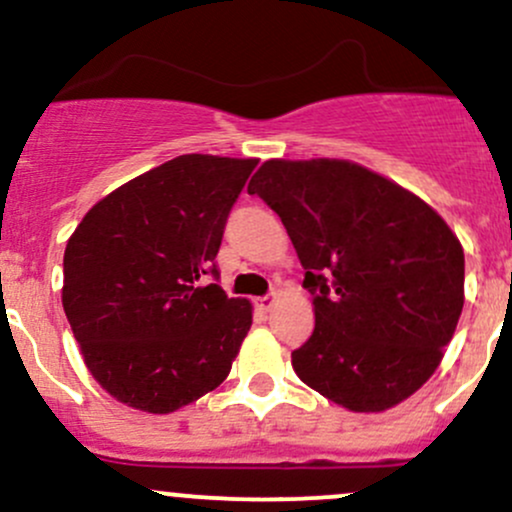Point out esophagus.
<instances>
[{"label": "esophagus", "mask_w": 512, "mask_h": 512, "mask_svg": "<svg viewBox=\"0 0 512 512\" xmlns=\"http://www.w3.org/2000/svg\"><path fill=\"white\" fill-rule=\"evenodd\" d=\"M274 301H277V294H272V296H260V299H255V306L260 308L262 313H267V311H272Z\"/></svg>", "instance_id": "obj_1"}]
</instances>
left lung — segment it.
Returning a JSON list of instances; mask_svg holds the SVG:
<instances>
[{
	"instance_id": "8db88e82",
	"label": "left lung",
	"mask_w": 512,
	"mask_h": 512,
	"mask_svg": "<svg viewBox=\"0 0 512 512\" xmlns=\"http://www.w3.org/2000/svg\"><path fill=\"white\" fill-rule=\"evenodd\" d=\"M306 269L316 328L291 352L306 386L381 413L435 374L464 306V250L430 204L352 160H267L247 184Z\"/></svg>"
}]
</instances>
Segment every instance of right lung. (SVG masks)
Wrapping results in <instances>:
<instances>
[{
  "label": "right lung",
  "instance_id": "right-lung-1",
  "mask_svg": "<svg viewBox=\"0 0 512 512\" xmlns=\"http://www.w3.org/2000/svg\"><path fill=\"white\" fill-rule=\"evenodd\" d=\"M255 157L179 155L97 201L70 235L63 308L89 374L143 413H174L230 374L252 303L213 265Z\"/></svg>",
  "mask_w": 512,
  "mask_h": 512
}]
</instances>
